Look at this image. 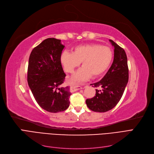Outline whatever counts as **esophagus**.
Wrapping results in <instances>:
<instances>
[{
  "label": "esophagus",
  "instance_id": "1",
  "mask_svg": "<svg viewBox=\"0 0 154 154\" xmlns=\"http://www.w3.org/2000/svg\"><path fill=\"white\" fill-rule=\"evenodd\" d=\"M74 89H75L76 91H77V90H80V89H82V87H80V86H74Z\"/></svg>",
  "mask_w": 154,
  "mask_h": 154
}]
</instances>
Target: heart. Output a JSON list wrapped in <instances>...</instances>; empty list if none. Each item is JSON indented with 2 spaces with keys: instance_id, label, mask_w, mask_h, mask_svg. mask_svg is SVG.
<instances>
[{
  "instance_id": "1",
  "label": "heart",
  "mask_w": 154,
  "mask_h": 154,
  "mask_svg": "<svg viewBox=\"0 0 154 154\" xmlns=\"http://www.w3.org/2000/svg\"><path fill=\"white\" fill-rule=\"evenodd\" d=\"M112 57L109 48L87 44L77 46L72 53L64 51L60 57V63L65 71L72 73L82 62L83 67L74 76L75 80L82 81L92 76L97 78L103 74L109 67Z\"/></svg>"
}]
</instances>
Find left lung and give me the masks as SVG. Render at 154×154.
Wrapping results in <instances>:
<instances>
[{
  "instance_id": "obj_1",
  "label": "left lung",
  "mask_w": 154,
  "mask_h": 154,
  "mask_svg": "<svg viewBox=\"0 0 154 154\" xmlns=\"http://www.w3.org/2000/svg\"><path fill=\"white\" fill-rule=\"evenodd\" d=\"M114 48V60L111 67L101 80L91 85L101 87L96 90V95L86 100V104L90 110L105 112L112 109L122 98L128 81L127 57L125 50L110 40Z\"/></svg>"
}]
</instances>
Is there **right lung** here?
<instances>
[{
  "label": "right lung",
  "mask_w": 154,
  "mask_h": 154,
  "mask_svg": "<svg viewBox=\"0 0 154 154\" xmlns=\"http://www.w3.org/2000/svg\"><path fill=\"white\" fill-rule=\"evenodd\" d=\"M64 47L60 40L49 38L29 56L27 83L37 103L49 112L66 110L70 103L69 87L61 86L66 76L60 63Z\"/></svg>",
  "instance_id": "1"
}]
</instances>
